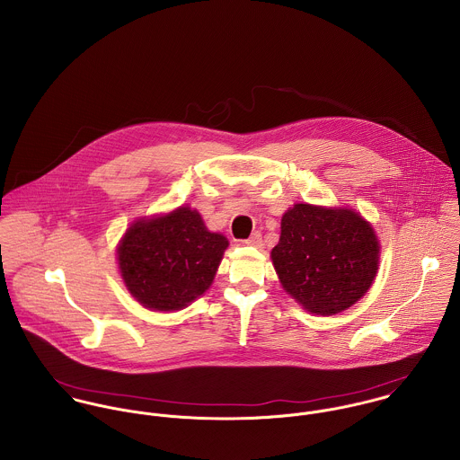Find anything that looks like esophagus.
I'll list each match as a JSON object with an SVG mask.
<instances>
[{
  "mask_svg": "<svg viewBox=\"0 0 460 460\" xmlns=\"http://www.w3.org/2000/svg\"><path fill=\"white\" fill-rule=\"evenodd\" d=\"M244 244L253 246V248H261V246H262V234H261V232H253L252 237L244 241Z\"/></svg>",
  "mask_w": 460,
  "mask_h": 460,
  "instance_id": "esophagus-1",
  "label": "esophagus"
}]
</instances>
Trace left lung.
I'll use <instances>...</instances> for the list:
<instances>
[{
	"label": "left lung",
	"instance_id": "left-lung-1",
	"mask_svg": "<svg viewBox=\"0 0 460 460\" xmlns=\"http://www.w3.org/2000/svg\"><path fill=\"white\" fill-rule=\"evenodd\" d=\"M379 252L372 225L356 210L296 203L281 217L270 259L283 288L305 310L334 315L367 294Z\"/></svg>",
	"mask_w": 460,
	"mask_h": 460
}]
</instances>
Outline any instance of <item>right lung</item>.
<instances>
[{"mask_svg":"<svg viewBox=\"0 0 460 460\" xmlns=\"http://www.w3.org/2000/svg\"><path fill=\"white\" fill-rule=\"evenodd\" d=\"M228 241L208 232L198 210L137 219L122 237L117 259L132 297L148 310H182L212 283Z\"/></svg>","mask_w":460,"mask_h":460,"instance_id":"add662e5","label":"right lung"}]
</instances>
